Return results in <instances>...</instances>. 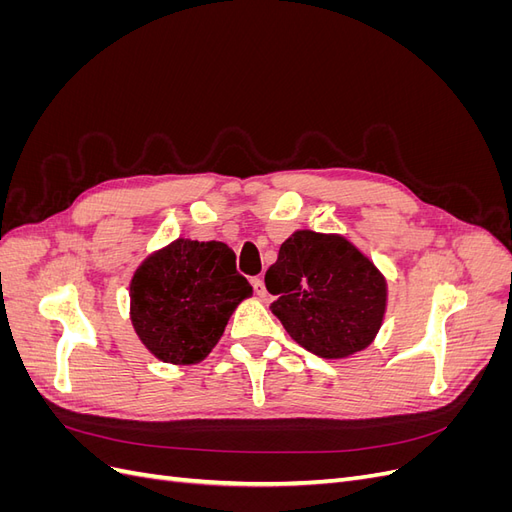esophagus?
<instances>
[{
	"label": "esophagus",
	"mask_w": 512,
	"mask_h": 512,
	"mask_svg": "<svg viewBox=\"0 0 512 512\" xmlns=\"http://www.w3.org/2000/svg\"><path fill=\"white\" fill-rule=\"evenodd\" d=\"M252 286H254V292L258 294L260 299H262V297H267V288H265V280H262V277H254V280H252Z\"/></svg>",
	"instance_id": "34e87169"
}]
</instances>
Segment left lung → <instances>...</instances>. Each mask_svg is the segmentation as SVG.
I'll use <instances>...</instances> for the list:
<instances>
[{
  "label": "left lung",
  "mask_w": 512,
  "mask_h": 512,
  "mask_svg": "<svg viewBox=\"0 0 512 512\" xmlns=\"http://www.w3.org/2000/svg\"><path fill=\"white\" fill-rule=\"evenodd\" d=\"M265 284L277 297L271 312L294 342L322 359H344L367 348L384 318V277L339 235L294 232Z\"/></svg>",
  "instance_id": "obj_1"
}]
</instances>
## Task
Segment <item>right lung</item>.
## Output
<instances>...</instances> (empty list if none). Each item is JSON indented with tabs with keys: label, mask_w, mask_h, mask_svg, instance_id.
<instances>
[{
	"label": "right lung",
	"mask_w": 512,
	"mask_h": 512,
	"mask_svg": "<svg viewBox=\"0 0 512 512\" xmlns=\"http://www.w3.org/2000/svg\"><path fill=\"white\" fill-rule=\"evenodd\" d=\"M250 294L226 243L177 239L132 277L134 331L160 361L192 365L218 344L230 314Z\"/></svg>",
	"instance_id": "right-lung-1"
}]
</instances>
